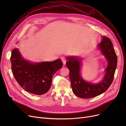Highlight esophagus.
I'll list each match as a JSON object with an SVG mask.
<instances>
[{
	"mask_svg": "<svg viewBox=\"0 0 126 126\" xmlns=\"http://www.w3.org/2000/svg\"><path fill=\"white\" fill-rule=\"evenodd\" d=\"M61 60H62V62L63 63V64H65V63H66V59L65 57H62V58H61Z\"/></svg>",
	"mask_w": 126,
	"mask_h": 126,
	"instance_id": "34e87169",
	"label": "esophagus"
}]
</instances>
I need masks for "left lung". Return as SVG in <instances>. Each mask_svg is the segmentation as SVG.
Returning a JSON list of instances; mask_svg holds the SVG:
<instances>
[{
  "label": "left lung",
  "mask_w": 126,
  "mask_h": 126,
  "mask_svg": "<svg viewBox=\"0 0 126 126\" xmlns=\"http://www.w3.org/2000/svg\"><path fill=\"white\" fill-rule=\"evenodd\" d=\"M99 47L108 60V64L106 69V73L102 82L93 85L85 81L80 76V60L76 57H68L66 66L69 69V78L74 94L81 98L96 97L107 90L114 78L117 64V56L112 42L109 38L103 37Z\"/></svg>",
  "instance_id": "obj_1"
}]
</instances>
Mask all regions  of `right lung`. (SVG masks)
<instances>
[{
	"instance_id": "add662e5",
	"label": "right lung",
	"mask_w": 126,
	"mask_h": 126,
	"mask_svg": "<svg viewBox=\"0 0 126 126\" xmlns=\"http://www.w3.org/2000/svg\"><path fill=\"white\" fill-rule=\"evenodd\" d=\"M11 70L22 88L37 95L47 93L50 88L53 76L63 66L62 60L32 63L22 58L17 49L11 52Z\"/></svg>"
}]
</instances>
